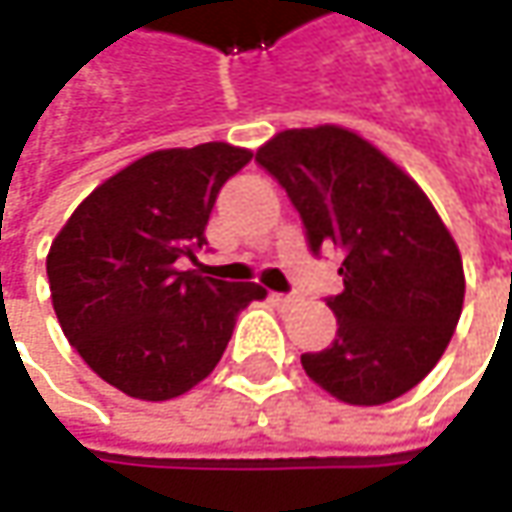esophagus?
Here are the masks:
<instances>
[{
    "mask_svg": "<svg viewBox=\"0 0 512 512\" xmlns=\"http://www.w3.org/2000/svg\"><path fill=\"white\" fill-rule=\"evenodd\" d=\"M272 300H275L278 306H292V303H298V298H295V295H283V292H275V295H272Z\"/></svg>",
    "mask_w": 512,
    "mask_h": 512,
    "instance_id": "esophagus-1",
    "label": "esophagus"
}]
</instances>
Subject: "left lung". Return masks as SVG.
Here are the masks:
<instances>
[{"mask_svg": "<svg viewBox=\"0 0 512 512\" xmlns=\"http://www.w3.org/2000/svg\"><path fill=\"white\" fill-rule=\"evenodd\" d=\"M255 160L298 209L309 252H344V292L326 298L338 332L300 355L306 375L358 407L410 392L444 355L464 303L456 240L427 194L338 125L280 131Z\"/></svg>", "mask_w": 512, "mask_h": 512, "instance_id": "8db88e82", "label": "left lung"}]
</instances>
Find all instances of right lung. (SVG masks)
Instances as JSON below:
<instances>
[{
  "instance_id": "right-lung-1",
  "label": "right lung",
  "mask_w": 512,
  "mask_h": 512,
  "mask_svg": "<svg viewBox=\"0 0 512 512\" xmlns=\"http://www.w3.org/2000/svg\"><path fill=\"white\" fill-rule=\"evenodd\" d=\"M252 160L229 143L168 148L91 191L48 252L59 326L82 361L131 398L168 401L223 358L257 283L180 272L197 260L226 180Z\"/></svg>"
}]
</instances>
